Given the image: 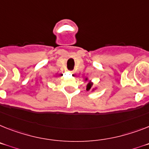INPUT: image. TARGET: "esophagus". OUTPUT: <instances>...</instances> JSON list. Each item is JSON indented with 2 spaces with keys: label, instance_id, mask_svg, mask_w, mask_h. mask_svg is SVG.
I'll use <instances>...</instances> for the list:
<instances>
[{
  "label": "esophagus",
  "instance_id": "34e87169",
  "mask_svg": "<svg viewBox=\"0 0 149 149\" xmlns=\"http://www.w3.org/2000/svg\"><path fill=\"white\" fill-rule=\"evenodd\" d=\"M70 72L71 74H72V75L74 74V72H73V71H70Z\"/></svg>",
  "mask_w": 149,
  "mask_h": 149
}]
</instances>
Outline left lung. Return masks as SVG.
I'll return each mask as SVG.
<instances>
[{
    "instance_id": "1",
    "label": "left lung",
    "mask_w": 149,
    "mask_h": 149,
    "mask_svg": "<svg viewBox=\"0 0 149 149\" xmlns=\"http://www.w3.org/2000/svg\"><path fill=\"white\" fill-rule=\"evenodd\" d=\"M86 80H87V78L86 79ZM92 83L91 82H89L88 83V84H87V86H86V90H87V91H89L90 89H91V88H92Z\"/></svg>"
}]
</instances>
